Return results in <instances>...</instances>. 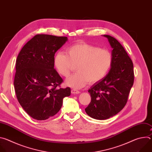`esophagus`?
<instances>
[{
  "label": "esophagus",
  "mask_w": 152,
  "mask_h": 152,
  "mask_svg": "<svg viewBox=\"0 0 152 152\" xmlns=\"http://www.w3.org/2000/svg\"><path fill=\"white\" fill-rule=\"evenodd\" d=\"M71 92H72V94H79L80 93L79 91H77V90H75V89H72L71 90Z\"/></svg>",
  "instance_id": "1"
}]
</instances>
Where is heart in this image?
I'll return each mask as SVG.
<instances>
[{
  "mask_svg": "<svg viewBox=\"0 0 152 152\" xmlns=\"http://www.w3.org/2000/svg\"><path fill=\"white\" fill-rule=\"evenodd\" d=\"M66 53H56L54 66L64 77H68L76 66L77 72L66 82L67 85L75 88L83 87L88 82H99L107 75L113 64V55L109 50L87 43L74 45L67 49Z\"/></svg>",
  "mask_w": 152,
  "mask_h": 152,
  "instance_id": "heart-1",
  "label": "heart"
}]
</instances>
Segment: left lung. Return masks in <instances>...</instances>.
<instances>
[{
	"instance_id": "left-lung-1",
	"label": "left lung",
	"mask_w": 152,
	"mask_h": 152,
	"mask_svg": "<svg viewBox=\"0 0 152 152\" xmlns=\"http://www.w3.org/2000/svg\"><path fill=\"white\" fill-rule=\"evenodd\" d=\"M103 36L113 48V64L109 73L88 90L91 99L85 109L96 120L109 118L123 109L134 81L133 62L124 48L115 38Z\"/></svg>"
}]
</instances>
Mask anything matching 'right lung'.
<instances>
[{
    "label": "right lung",
    "instance_id": "add662e5",
    "mask_svg": "<svg viewBox=\"0 0 152 152\" xmlns=\"http://www.w3.org/2000/svg\"><path fill=\"white\" fill-rule=\"evenodd\" d=\"M66 37L38 34L20 50L16 60L14 85L17 100L26 113L45 120L58 113L71 90L59 88L62 79L54 69L55 53Z\"/></svg>",
    "mask_w": 152,
    "mask_h": 152
}]
</instances>
